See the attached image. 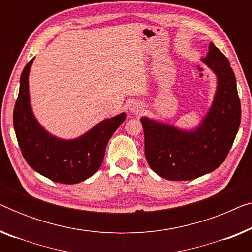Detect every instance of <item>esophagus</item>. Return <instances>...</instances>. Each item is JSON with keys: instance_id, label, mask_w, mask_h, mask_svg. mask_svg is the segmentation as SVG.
<instances>
[{"instance_id": "1", "label": "esophagus", "mask_w": 252, "mask_h": 252, "mask_svg": "<svg viewBox=\"0 0 252 252\" xmlns=\"http://www.w3.org/2000/svg\"><path fill=\"white\" fill-rule=\"evenodd\" d=\"M143 105L139 102H132L129 104V111L134 113V115H139V113L142 112Z\"/></svg>"}]
</instances>
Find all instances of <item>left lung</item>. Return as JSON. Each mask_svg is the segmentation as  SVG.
Returning <instances> with one entry per match:
<instances>
[{
	"mask_svg": "<svg viewBox=\"0 0 252 252\" xmlns=\"http://www.w3.org/2000/svg\"><path fill=\"white\" fill-rule=\"evenodd\" d=\"M202 61L217 75V91L211 108L195 129L141 118L148 164L167 180H192L215 171L226 159L239 130L241 103L228 60L210 42Z\"/></svg>",
	"mask_w": 252,
	"mask_h": 252,
	"instance_id": "8db88e82",
	"label": "left lung"
}]
</instances>
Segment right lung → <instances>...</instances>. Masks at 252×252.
<instances>
[{
    "label": "right lung",
    "mask_w": 252,
    "mask_h": 252,
    "mask_svg": "<svg viewBox=\"0 0 252 252\" xmlns=\"http://www.w3.org/2000/svg\"><path fill=\"white\" fill-rule=\"evenodd\" d=\"M31 60L20 75L19 94L13 109V127L27 164L55 182L73 185L92 177L102 165L110 137L126 119V113L104 119L84 135L63 140L48 133L33 115L30 102Z\"/></svg>",
    "instance_id": "1"
}]
</instances>
